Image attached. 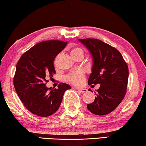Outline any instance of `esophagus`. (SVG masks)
I'll use <instances>...</instances> for the list:
<instances>
[{
  "label": "esophagus",
  "mask_w": 146,
  "mask_h": 146,
  "mask_svg": "<svg viewBox=\"0 0 146 146\" xmlns=\"http://www.w3.org/2000/svg\"><path fill=\"white\" fill-rule=\"evenodd\" d=\"M76 90L78 91H79L80 92H82V93L86 92L87 91V90L86 88H76Z\"/></svg>",
  "instance_id": "esophagus-1"
}]
</instances>
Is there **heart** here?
Segmentation results:
<instances>
[{
    "label": "heart",
    "mask_w": 146,
    "mask_h": 146,
    "mask_svg": "<svg viewBox=\"0 0 146 146\" xmlns=\"http://www.w3.org/2000/svg\"><path fill=\"white\" fill-rule=\"evenodd\" d=\"M70 55L74 59L82 58L84 56V50L82 48L79 46L73 47L70 50ZM85 74L84 72L82 70L74 71L68 74L64 77L65 81L71 84L74 86H80L82 84L84 80Z\"/></svg>",
    "instance_id": "heart-1"
}]
</instances>
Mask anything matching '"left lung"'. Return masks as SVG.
<instances>
[{"instance_id": "left-lung-1", "label": "left lung", "mask_w": 146, "mask_h": 146, "mask_svg": "<svg viewBox=\"0 0 146 146\" xmlns=\"http://www.w3.org/2000/svg\"><path fill=\"white\" fill-rule=\"evenodd\" d=\"M93 58L88 84H100L94 101L87 108L94 114L104 115L116 108L126 94L129 70L127 63L115 48L95 38L80 39ZM90 91L92 92L90 89Z\"/></svg>"}]
</instances>
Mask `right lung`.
<instances>
[{
	"label": "right lung",
	"mask_w": 146,
	"mask_h": 146,
	"mask_svg": "<svg viewBox=\"0 0 146 146\" xmlns=\"http://www.w3.org/2000/svg\"><path fill=\"white\" fill-rule=\"evenodd\" d=\"M68 42L46 40L36 44L23 54L18 61L14 86L26 108L41 117L52 115L59 108L64 94L70 86L60 83L54 90L47 88L46 78L56 73L55 58Z\"/></svg>",
	"instance_id": "1"
}]
</instances>
